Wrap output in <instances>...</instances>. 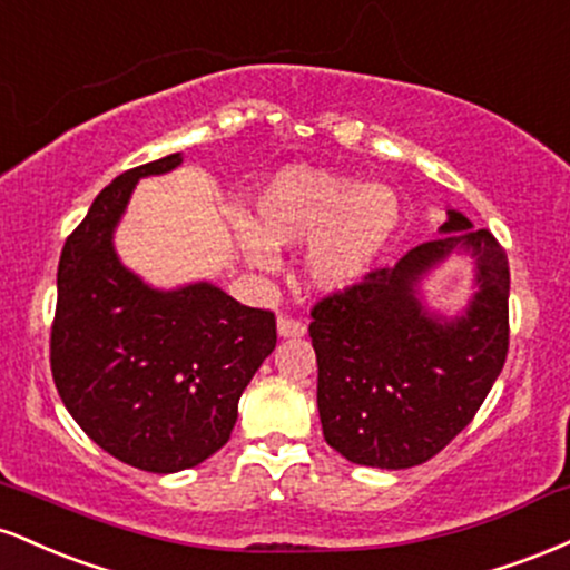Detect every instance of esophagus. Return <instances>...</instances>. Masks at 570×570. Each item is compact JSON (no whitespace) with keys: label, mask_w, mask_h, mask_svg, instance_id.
<instances>
[{"label":"esophagus","mask_w":570,"mask_h":570,"mask_svg":"<svg viewBox=\"0 0 570 570\" xmlns=\"http://www.w3.org/2000/svg\"><path fill=\"white\" fill-rule=\"evenodd\" d=\"M305 332H307V326L303 322H297V318H292V316L278 318V335L281 337H303Z\"/></svg>","instance_id":"obj_1"}]
</instances>
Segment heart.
<instances>
[{"mask_svg": "<svg viewBox=\"0 0 570 570\" xmlns=\"http://www.w3.org/2000/svg\"><path fill=\"white\" fill-rule=\"evenodd\" d=\"M257 227L233 219L235 246L271 271L273 246L311 244L305 273L316 289L343 292L383 257L402 225V203L389 187L316 168H286L254 200Z\"/></svg>", "mask_w": 570, "mask_h": 570, "instance_id": "1", "label": "heart"}]
</instances>
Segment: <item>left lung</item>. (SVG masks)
Masks as SVG:
<instances>
[{
    "mask_svg": "<svg viewBox=\"0 0 570 570\" xmlns=\"http://www.w3.org/2000/svg\"><path fill=\"white\" fill-rule=\"evenodd\" d=\"M440 233L311 311L324 440L351 463L410 469L434 458L472 423L507 362V252L453 208ZM453 250L475 257L478 292L448 320L422 305L420 281Z\"/></svg>",
    "mask_w": 570,
    "mask_h": 570,
    "instance_id": "1",
    "label": "left lung"
}]
</instances>
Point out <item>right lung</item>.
<instances>
[{
  "mask_svg": "<svg viewBox=\"0 0 570 570\" xmlns=\"http://www.w3.org/2000/svg\"><path fill=\"white\" fill-rule=\"evenodd\" d=\"M181 155L120 174L63 244L50 370L85 434L141 472L193 469L230 440L238 399L276 348V316L198 281L163 292L130 273L115 227L136 181Z\"/></svg>",
  "mask_w": 570,
  "mask_h": 570,
  "instance_id": "right-lung-1",
  "label": "right lung"
}]
</instances>
